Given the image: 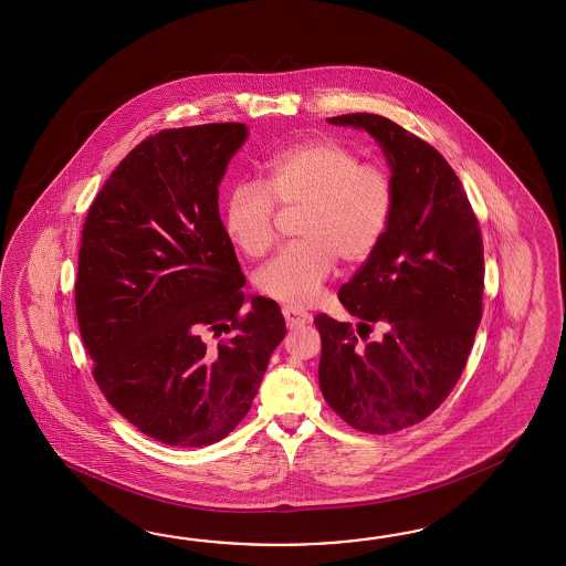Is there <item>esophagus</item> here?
<instances>
[{"instance_id": "1", "label": "esophagus", "mask_w": 566, "mask_h": 566, "mask_svg": "<svg viewBox=\"0 0 566 566\" xmlns=\"http://www.w3.org/2000/svg\"><path fill=\"white\" fill-rule=\"evenodd\" d=\"M283 315H285L289 329H295V327H301V325L312 324V313L303 312V310L293 307V305H283Z\"/></svg>"}]
</instances>
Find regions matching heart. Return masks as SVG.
I'll list each match as a JSON object with an SVG mask.
<instances>
[{
	"mask_svg": "<svg viewBox=\"0 0 566 566\" xmlns=\"http://www.w3.org/2000/svg\"><path fill=\"white\" fill-rule=\"evenodd\" d=\"M265 184L239 181L224 208V229L242 253L265 254L283 212L301 210L300 242L259 275V289L291 305H310L336 266L364 263L378 249L395 210V180L378 161L332 137L307 139L266 159Z\"/></svg>",
	"mask_w": 566,
	"mask_h": 566,
	"instance_id": "1",
	"label": "heart"
}]
</instances>
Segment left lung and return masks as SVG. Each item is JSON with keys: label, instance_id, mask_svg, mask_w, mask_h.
Segmentation results:
<instances>
[{"label": "left lung", "instance_id": "left-lung-1", "mask_svg": "<svg viewBox=\"0 0 566 566\" xmlns=\"http://www.w3.org/2000/svg\"><path fill=\"white\" fill-rule=\"evenodd\" d=\"M382 145L395 210L382 241L337 291L358 329L319 313V388L339 419L388 434L424 421L465 368L483 300L480 222L433 145L374 113L329 117ZM386 327L378 343L373 325Z\"/></svg>", "mask_w": 566, "mask_h": 566}]
</instances>
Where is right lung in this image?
<instances>
[{"label":"right lung","instance_id":"obj_1","mask_svg":"<svg viewBox=\"0 0 566 566\" xmlns=\"http://www.w3.org/2000/svg\"><path fill=\"white\" fill-rule=\"evenodd\" d=\"M244 123L149 135L88 208L76 319L111 407L166 446H212L244 419L285 337L277 303L253 297L218 212Z\"/></svg>","mask_w":566,"mask_h":566}]
</instances>
